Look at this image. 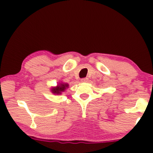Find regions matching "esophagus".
I'll list each match as a JSON object with an SVG mask.
<instances>
[{"instance_id": "esophagus-1", "label": "esophagus", "mask_w": 153, "mask_h": 153, "mask_svg": "<svg viewBox=\"0 0 153 153\" xmlns=\"http://www.w3.org/2000/svg\"><path fill=\"white\" fill-rule=\"evenodd\" d=\"M88 81V79L87 78L81 79V82H87Z\"/></svg>"}]
</instances>
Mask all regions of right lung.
<instances>
[{"mask_svg": "<svg viewBox=\"0 0 153 153\" xmlns=\"http://www.w3.org/2000/svg\"><path fill=\"white\" fill-rule=\"evenodd\" d=\"M69 87L68 83H65V82H58L57 86L51 88V92L55 95H60L62 94V92H65L68 88Z\"/></svg>", "mask_w": 153, "mask_h": 153, "instance_id": "right-lung-1", "label": "right lung"}]
</instances>
